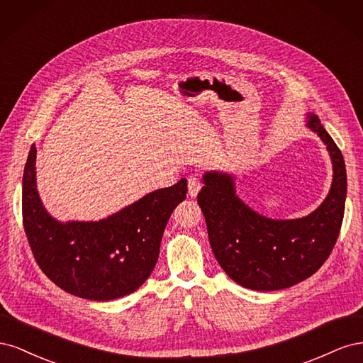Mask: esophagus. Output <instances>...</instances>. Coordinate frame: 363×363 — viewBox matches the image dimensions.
I'll return each instance as SVG.
<instances>
[{
	"instance_id": "esophagus-1",
	"label": "esophagus",
	"mask_w": 363,
	"mask_h": 363,
	"mask_svg": "<svg viewBox=\"0 0 363 363\" xmlns=\"http://www.w3.org/2000/svg\"><path fill=\"white\" fill-rule=\"evenodd\" d=\"M201 186L203 184H201V180L199 175H191V177L188 179V191H189L191 199H195V196L199 195Z\"/></svg>"
}]
</instances>
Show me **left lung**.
Masks as SVG:
<instances>
[{"instance_id": "left-lung-1", "label": "left lung", "mask_w": 363, "mask_h": 363, "mask_svg": "<svg viewBox=\"0 0 363 363\" xmlns=\"http://www.w3.org/2000/svg\"><path fill=\"white\" fill-rule=\"evenodd\" d=\"M306 115V127L324 142L333 167L330 191L309 215L295 219L260 215L238 196L235 174H203L199 204L213 255L230 279L252 291H279L309 279L330 256L342 225L347 196L342 152L320 118Z\"/></svg>"}]
</instances>
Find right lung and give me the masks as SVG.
I'll return each instance as SVG.
<instances>
[{"mask_svg":"<svg viewBox=\"0 0 363 363\" xmlns=\"http://www.w3.org/2000/svg\"><path fill=\"white\" fill-rule=\"evenodd\" d=\"M186 192L188 182L182 179L100 221L62 223L39 196L36 147L31 145L23 177L26 235L38 265L59 288L86 300H116L150 277L164 227Z\"/></svg>","mask_w":363,"mask_h":363,"instance_id":"right-lung-1","label":"right lung"}]
</instances>
